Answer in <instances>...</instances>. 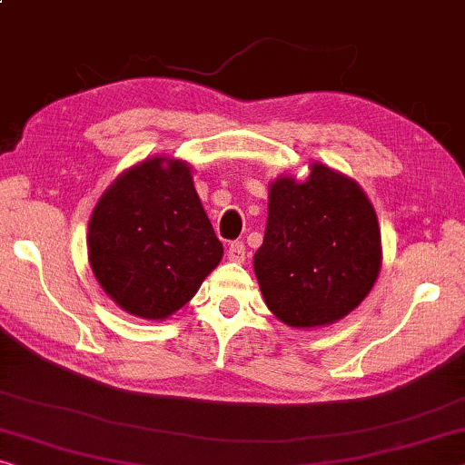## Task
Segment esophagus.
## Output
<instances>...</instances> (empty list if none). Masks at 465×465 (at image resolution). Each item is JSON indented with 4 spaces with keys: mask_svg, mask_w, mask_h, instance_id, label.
Masks as SVG:
<instances>
[{
    "mask_svg": "<svg viewBox=\"0 0 465 465\" xmlns=\"http://www.w3.org/2000/svg\"><path fill=\"white\" fill-rule=\"evenodd\" d=\"M226 255H228V260H231V262H237V263L245 262V255H247V252H245V242L232 241L231 245H228Z\"/></svg>",
    "mask_w": 465,
    "mask_h": 465,
    "instance_id": "esophagus-1",
    "label": "esophagus"
}]
</instances>
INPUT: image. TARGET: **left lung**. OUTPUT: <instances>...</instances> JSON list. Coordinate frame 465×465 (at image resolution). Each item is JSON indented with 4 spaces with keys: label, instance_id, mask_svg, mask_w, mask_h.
Listing matches in <instances>:
<instances>
[{
    "label": "left lung",
    "instance_id": "8db88e82",
    "mask_svg": "<svg viewBox=\"0 0 465 465\" xmlns=\"http://www.w3.org/2000/svg\"><path fill=\"white\" fill-rule=\"evenodd\" d=\"M381 263L376 212L353 178L316 162L303 183L281 176L270 184L253 270L263 302L284 324L345 318L372 291Z\"/></svg>",
    "mask_w": 465,
    "mask_h": 465
}]
</instances>
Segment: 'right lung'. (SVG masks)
<instances>
[{
    "label": "right lung",
    "mask_w": 465,
    "mask_h": 465,
    "mask_svg": "<svg viewBox=\"0 0 465 465\" xmlns=\"http://www.w3.org/2000/svg\"><path fill=\"white\" fill-rule=\"evenodd\" d=\"M89 263L124 312L163 320L223 260L187 162L149 158L120 174L89 220Z\"/></svg>",
    "instance_id": "right-lung-1"
}]
</instances>
